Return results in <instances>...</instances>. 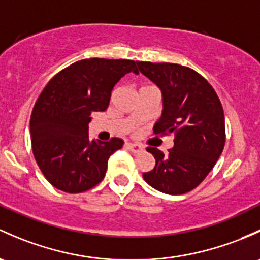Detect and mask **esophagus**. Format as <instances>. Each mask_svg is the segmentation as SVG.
Segmentation results:
<instances>
[{"label": "esophagus", "instance_id": "34e87169", "mask_svg": "<svg viewBox=\"0 0 260 260\" xmlns=\"http://www.w3.org/2000/svg\"><path fill=\"white\" fill-rule=\"evenodd\" d=\"M128 149H129L132 153H139L143 151V147L139 146V144H135V143H127Z\"/></svg>", "mask_w": 260, "mask_h": 260}]
</instances>
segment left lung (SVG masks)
I'll return each mask as SVG.
<instances>
[{
  "mask_svg": "<svg viewBox=\"0 0 260 260\" xmlns=\"http://www.w3.org/2000/svg\"><path fill=\"white\" fill-rule=\"evenodd\" d=\"M141 73L162 92V116L154 135L174 133L167 154L148 147L155 166L143 173L151 187L166 194H184L201 184L222 154L225 124L222 103L208 81L176 63L136 62Z\"/></svg>",
  "mask_w": 260,
  "mask_h": 260,
  "instance_id": "obj_1",
  "label": "left lung"
}]
</instances>
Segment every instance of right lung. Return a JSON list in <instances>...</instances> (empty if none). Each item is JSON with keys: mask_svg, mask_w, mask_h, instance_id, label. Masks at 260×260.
Masks as SVG:
<instances>
[{"mask_svg": "<svg viewBox=\"0 0 260 260\" xmlns=\"http://www.w3.org/2000/svg\"><path fill=\"white\" fill-rule=\"evenodd\" d=\"M138 75L131 59H82L57 73L31 114L32 151L46 179L59 190L82 193L106 176L108 159L123 141H91L93 112L106 111L111 92L124 75Z\"/></svg>", "mask_w": 260, "mask_h": 260, "instance_id": "add662e5", "label": "right lung"}]
</instances>
